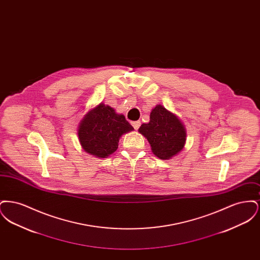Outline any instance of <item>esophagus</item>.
<instances>
[{
  "label": "esophagus",
  "instance_id": "1",
  "mask_svg": "<svg viewBox=\"0 0 260 260\" xmlns=\"http://www.w3.org/2000/svg\"><path fill=\"white\" fill-rule=\"evenodd\" d=\"M132 124H133V126H134L136 129H138V128H139V126H140V124H141V123H140V121H136V122H133Z\"/></svg>",
  "mask_w": 260,
  "mask_h": 260
}]
</instances>
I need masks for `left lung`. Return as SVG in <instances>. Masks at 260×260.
<instances>
[{"label":"left lung","mask_w":260,"mask_h":260,"mask_svg":"<svg viewBox=\"0 0 260 260\" xmlns=\"http://www.w3.org/2000/svg\"><path fill=\"white\" fill-rule=\"evenodd\" d=\"M138 132L147 138L153 154L161 160L172 159L185 145L184 124L160 104L152 109L149 123L141 124Z\"/></svg>","instance_id":"obj_1"}]
</instances>
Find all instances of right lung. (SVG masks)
Returning a JSON list of instances; mask_svg holds the SVG:
<instances>
[{"instance_id":"right-lung-1","label":"right lung","mask_w":260,"mask_h":260,"mask_svg":"<svg viewBox=\"0 0 260 260\" xmlns=\"http://www.w3.org/2000/svg\"><path fill=\"white\" fill-rule=\"evenodd\" d=\"M134 131L124 115L100 103L84 116L78 127L83 149L98 158H107L117 148L121 136Z\"/></svg>"}]
</instances>
